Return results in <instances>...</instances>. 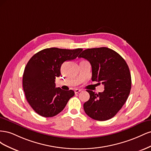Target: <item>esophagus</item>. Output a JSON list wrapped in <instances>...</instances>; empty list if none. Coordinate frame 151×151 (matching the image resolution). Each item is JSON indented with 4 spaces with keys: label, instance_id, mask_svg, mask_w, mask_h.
<instances>
[{
    "label": "esophagus",
    "instance_id": "34e87169",
    "mask_svg": "<svg viewBox=\"0 0 151 151\" xmlns=\"http://www.w3.org/2000/svg\"><path fill=\"white\" fill-rule=\"evenodd\" d=\"M81 91H82V90L80 89H76L74 91H75V93H76V94H77V93H79V92H81Z\"/></svg>",
    "mask_w": 151,
    "mask_h": 151
}]
</instances>
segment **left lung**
I'll list each match as a JSON object with an SVG mask.
<instances>
[{
  "label": "left lung",
  "instance_id": "8db88e82",
  "mask_svg": "<svg viewBox=\"0 0 151 151\" xmlns=\"http://www.w3.org/2000/svg\"><path fill=\"white\" fill-rule=\"evenodd\" d=\"M78 57L90 62L92 81L104 86L103 92L98 94L87 90L90 98L84 104L85 113L96 120L110 119L120 111L130 94L132 80L129 66L117 52L106 47L86 49Z\"/></svg>",
  "mask_w": 151,
  "mask_h": 151
}]
</instances>
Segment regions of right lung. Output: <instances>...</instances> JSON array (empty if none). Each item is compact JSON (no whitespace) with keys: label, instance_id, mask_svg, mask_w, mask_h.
Instances as JSON below:
<instances>
[{"label":"right lung","instance_id":"obj_1","mask_svg":"<svg viewBox=\"0 0 151 151\" xmlns=\"http://www.w3.org/2000/svg\"><path fill=\"white\" fill-rule=\"evenodd\" d=\"M82 51V48H50L30 58L24 70L22 86L27 101L38 115L44 117L57 115L74 96V91L55 88V81L61 74L62 63L76 58Z\"/></svg>","mask_w":151,"mask_h":151}]
</instances>
